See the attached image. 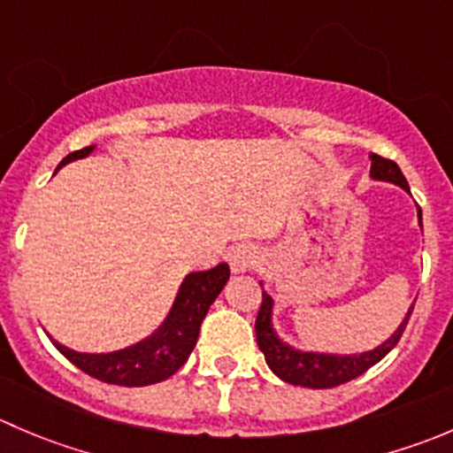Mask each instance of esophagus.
<instances>
[{
	"mask_svg": "<svg viewBox=\"0 0 453 453\" xmlns=\"http://www.w3.org/2000/svg\"><path fill=\"white\" fill-rule=\"evenodd\" d=\"M261 263H263L261 250L254 248V245H250V243L239 245V248L232 250V254H230L232 272H236V274H241V272L257 270Z\"/></svg>",
	"mask_w": 453,
	"mask_h": 453,
	"instance_id": "1",
	"label": "esophagus"
}]
</instances>
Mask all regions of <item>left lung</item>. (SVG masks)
Returning a JSON list of instances; mask_svg holds the SVG:
<instances>
[{
	"label": "left lung",
	"mask_w": 453,
	"mask_h": 453,
	"mask_svg": "<svg viewBox=\"0 0 453 453\" xmlns=\"http://www.w3.org/2000/svg\"><path fill=\"white\" fill-rule=\"evenodd\" d=\"M372 170L370 174L379 181H392L396 186H401L403 190L410 192L407 186V179L403 177L401 168L394 164L392 159H385V157L374 155L372 152ZM418 219L420 208H418ZM416 303V301H414ZM414 305L407 311L405 320L401 323V327L392 334V336L385 341L383 345H379L376 349L365 354H352V357H334V354H311V352H296L289 345L280 343V338L276 336L274 329H272V298L263 292L261 307H258L257 323V343L258 349L265 354V363L280 380L289 385H301V388H311V389H329L338 388V385L349 383V380L358 379L361 374H365L372 365L380 361V358L388 357L396 343L401 341L403 332L407 327V320H410Z\"/></svg>",
	"instance_id": "left-lung-1"
}]
</instances>
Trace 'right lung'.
Here are the masks:
<instances>
[{
	"label": "right lung",
	"instance_id": "add662e5",
	"mask_svg": "<svg viewBox=\"0 0 453 453\" xmlns=\"http://www.w3.org/2000/svg\"><path fill=\"white\" fill-rule=\"evenodd\" d=\"M90 150L92 146L70 152L59 165L73 159H81V157L90 155ZM227 279H230V267L226 263L208 272L188 274L164 325L150 338L133 345V348L112 354H79L64 348L57 341H52V345L73 365L104 383L124 385V388L161 383V380L170 379L174 372L181 370L183 363L188 361L196 345V338H199L201 323Z\"/></svg>",
	"mask_w": 453,
	"mask_h": 453
}]
</instances>
